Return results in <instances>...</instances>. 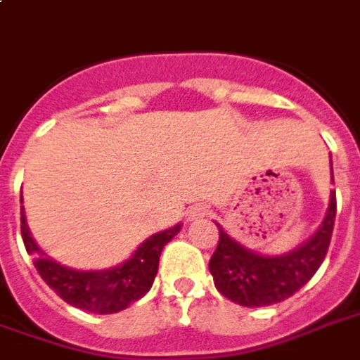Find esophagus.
I'll use <instances>...</instances> for the list:
<instances>
[{
	"label": "esophagus",
	"mask_w": 360,
	"mask_h": 360,
	"mask_svg": "<svg viewBox=\"0 0 360 360\" xmlns=\"http://www.w3.org/2000/svg\"><path fill=\"white\" fill-rule=\"evenodd\" d=\"M208 214V206L206 205H195L188 208V220H197V218H205Z\"/></svg>",
	"instance_id": "34e87169"
}]
</instances>
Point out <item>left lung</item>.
Returning <instances> with one entry per match:
<instances>
[{"label":"left lung","instance_id":"1","mask_svg":"<svg viewBox=\"0 0 360 360\" xmlns=\"http://www.w3.org/2000/svg\"><path fill=\"white\" fill-rule=\"evenodd\" d=\"M335 210L338 202L333 191L320 230L300 248L281 257H261L248 251L218 226L220 238L208 263L216 290L228 300L248 308L283 302L298 292L326 259L335 224Z\"/></svg>","mask_w":360,"mask_h":360}]
</instances>
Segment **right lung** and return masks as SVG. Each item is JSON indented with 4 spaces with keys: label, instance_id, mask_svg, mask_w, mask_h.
<instances>
[{
    "label": "right lung",
    "instance_id": "right-lung-1",
    "mask_svg": "<svg viewBox=\"0 0 360 360\" xmlns=\"http://www.w3.org/2000/svg\"><path fill=\"white\" fill-rule=\"evenodd\" d=\"M181 224L146 240L124 265L109 271H74L62 267L46 257L32 241L27 220L21 212V236L25 250L32 255V263L42 281L54 292L75 308L95 314H115L140 300L154 283L160 253L167 241L177 236Z\"/></svg>",
    "mask_w": 360,
    "mask_h": 360
}]
</instances>
